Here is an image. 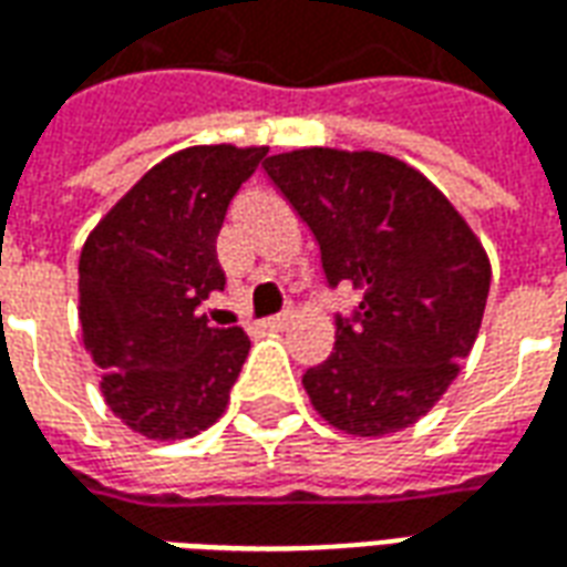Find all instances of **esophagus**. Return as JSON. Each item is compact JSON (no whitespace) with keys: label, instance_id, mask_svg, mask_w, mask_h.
Masks as SVG:
<instances>
[{"label":"esophagus","instance_id":"obj_1","mask_svg":"<svg viewBox=\"0 0 567 567\" xmlns=\"http://www.w3.org/2000/svg\"><path fill=\"white\" fill-rule=\"evenodd\" d=\"M291 319H295V309H282V312L270 316V319L264 321V324H267V328H272V331H282V328H288V324H291Z\"/></svg>","mask_w":567,"mask_h":567}]
</instances>
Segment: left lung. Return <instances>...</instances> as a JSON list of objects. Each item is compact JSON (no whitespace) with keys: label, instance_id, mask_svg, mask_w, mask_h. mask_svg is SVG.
<instances>
[{"label":"left lung","instance_id":"1","mask_svg":"<svg viewBox=\"0 0 567 567\" xmlns=\"http://www.w3.org/2000/svg\"><path fill=\"white\" fill-rule=\"evenodd\" d=\"M307 224L331 288L361 291L337 316L333 352L303 373L333 427L380 437L437 404L467 358L488 297V258L425 175L380 151L300 148L264 161Z\"/></svg>","mask_w":567,"mask_h":567}]
</instances>
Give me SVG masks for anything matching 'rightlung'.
<instances>
[{
  "mask_svg": "<svg viewBox=\"0 0 567 567\" xmlns=\"http://www.w3.org/2000/svg\"><path fill=\"white\" fill-rule=\"evenodd\" d=\"M267 148L197 145L142 175L93 227L79 260L84 346L105 404L151 440L194 437L221 416L248 355L243 328H212L224 291L215 239Z\"/></svg>",
  "mask_w": 567,
  "mask_h": 567,
  "instance_id": "right-lung-1",
  "label": "right lung"
}]
</instances>
